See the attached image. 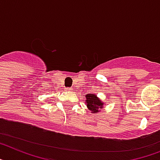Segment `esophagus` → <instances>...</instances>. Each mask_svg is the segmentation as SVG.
I'll use <instances>...</instances> for the list:
<instances>
[{
	"label": "esophagus",
	"instance_id": "34e87169",
	"mask_svg": "<svg viewBox=\"0 0 160 160\" xmlns=\"http://www.w3.org/2000/svg\"><path fill=\"white\" fill-rule=\"evenodd\" d=\"M64 90H65L66 92H71V91H72V88H64Z\"/></svg>",
	"mask_w": 160,
	"mask_h": 160
}]
</instances>
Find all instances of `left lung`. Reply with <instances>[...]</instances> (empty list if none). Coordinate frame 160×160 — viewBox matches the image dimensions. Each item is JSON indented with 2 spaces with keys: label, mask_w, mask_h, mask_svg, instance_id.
Returning <instances> with one entry per match:
<instances>
[{
  "label": "left lung",
  "mask_w": 160,
  "mask_h": 160,
  "mask_svg": "<svg viewBox=\"0 0 160 160\" xmlns=\"http://www.w3.org/2000/svg\"><path fill=\"white\" fill-rule=\"evenodd\" d=\"M86 105L92 111V113H96L101 111V109L103 108L104 103L97 97L95 94H88L86 95Z\"/></svg>",
  "instance_id": "8db88e82"
}]
</instances>
